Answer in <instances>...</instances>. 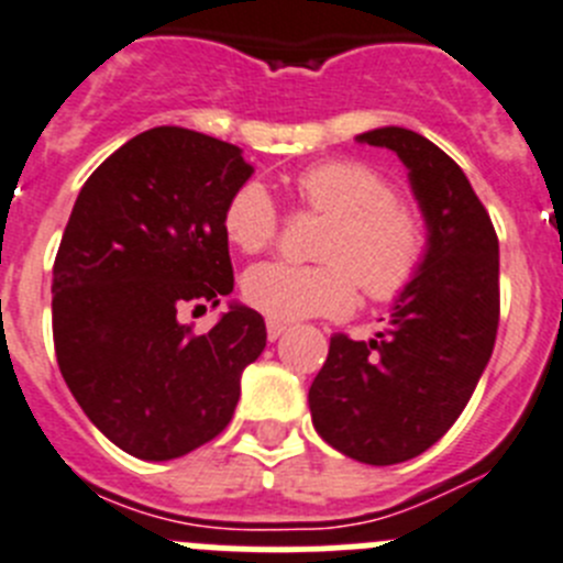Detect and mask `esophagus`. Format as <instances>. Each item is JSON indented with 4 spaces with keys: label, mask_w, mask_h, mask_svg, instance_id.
<instances>
[{
    "label": "esophagus",
    "mask_w": 563,
    "mask_h": 563,
    "mask_svg": "<svg viewBox=\"0 0 563 563\" xmlns=\"http://www.w3.org/2000/svg\"><path fill=\"white\" fill-rule=\"evenodd\" d=\"M283 333H286V324L277 322V319H269V322H266V335H269V341H277Z\"/></svg>",
    "instance_id": "1"
}]
</instances>
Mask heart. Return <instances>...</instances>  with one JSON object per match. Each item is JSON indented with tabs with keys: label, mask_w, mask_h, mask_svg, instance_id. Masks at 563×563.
Returning a JSON list of instances; mask_svg holds the SVG:
<instances>
[{
	"label": "heart",
	"mask_w": 563,
	"mask_h": 563,
	"mask_svg": "<svg viewBox=\"0 0 563 563\" xmlns=\"http://www.w3.org/2000/svg\"><path fill=\"white\" fill-rule=\"evenodd\" d=\"M302 208L328 217L313 244L322 264L299 266L269 261L246 269L244 299L255 311L297 322L353 311L355 283L375 302H391L413 280L428 255V224L417 205L397 197L394 183L364 161H322L294 180ZM280 213L257 180L230 194L222 233L235 250L255 255L275 244Z\"/></svg>",
	"instance_id": "heart-1"
}]
</instances>
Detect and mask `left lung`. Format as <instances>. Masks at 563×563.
I'll use <instances>...</instances> for the list:
<instances>
[{"mask_svg": "<svg viewBox=\"0 0 563 563\" xmlns=\"http://www.w3.org/2000/svg\"><path fill=\"white\" fill-rule=\"evenodd\" d=\"M397 152L428 224L417 280L369 341L335 333L308 402L330 448L372 466L433 448L470 402L500 324V244L459 163L406 128L358 135Z\"/></svg>", "mask_w": 563, "mask_h": 563, "instance_id": "obj_1", "label": "left lung"}]
</instances>
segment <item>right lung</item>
Here are the masks:
<instances>
[{
    "mask_svg": "<svg viewBox=\"0 0 563 563\" xmlns=\"http://www.w3.org/2000/svg\"><path fill=\"white\" fill-rule=\"evenodd\" d=\"M250 175L228 141L152 128L71 208L52 269L57 366L86 417L135 459L172 461L217 439L241 372L264 353V317L246 306L202 335L180 322L233 291L222 210Z\"/></svg>",
    "mask_w": 563,
    "mask_h": 563,
    "instance_id": "1",
    "label": "right lung"
}]
</instances>
